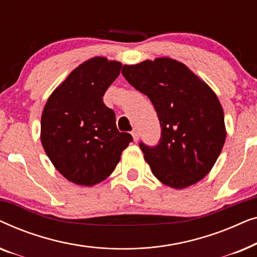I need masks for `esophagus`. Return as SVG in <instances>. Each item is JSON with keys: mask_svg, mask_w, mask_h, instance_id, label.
<instances>
[{"mask_svg": "<svg viewBox=\"0 0 257 257\" xmlns=\"http://www.w3.org/2000/svg\"><path fill=\"white\" fill-rule=\"evenodd\" d=\"M131 135H132V137H133V140H135V142H138V139H139V132H138V130H133V131L131 132Z\"/></svg>", "mask_w": 257, "mask_h": 257, "instance_id": "obj_1", "label": "esophagus"}]
</instances>
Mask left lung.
I'll return each mask as SVG.
<instances>
[{
    "label": "left lung",
    "instance_id": "obj_1",
    "mask_svg": "<svg viewBox=\"0 0 257 257\" xmlns=\"http://www.w3.org/2000/svg\"><path fill=\"white\" fill-rule=\"evenodd\" d=\"M122 76L152 101L161 126L156 146L140 143L154 177L186 188L209 173L226 142L224 115L214 91L175 59L124 65Z\"/></svg>",
    "mask_w": 257,
    "mask_h": 257
}]
</instances>
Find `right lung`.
Listing matches in <instances>:
<instances>
[{
	"label": "right lung",
	"instance_id": "add662e5",
	"mask_svg": "<svg viewBox=\"0 0 257 257\" xmlns=\"http://www.w3.org/2000/svg\"><path fill=\"white\" fill-rule=\"evenodd\" d=\"M121 63L93 57L73 70L57 86L42 112L41 142L56 170L80 186L105 180L132 142L119 132L115 114L103 101Z\"/></svg>",
	"mask_w": 257,
	"mask_h": 257
}]
</instances>
